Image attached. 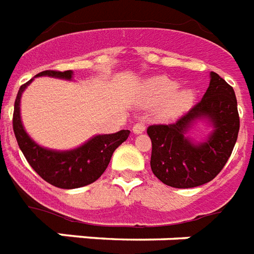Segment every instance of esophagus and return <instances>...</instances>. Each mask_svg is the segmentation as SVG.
Masks as SVG:
<instances>
[{
  "instance_id": "1",
  "label": "esophagus",
  "mask_w": 254,
  "mask_h": 254,
  "mask_svg": "<svg viewBox=\"0 0 254 254\" xmlns=\"http://www.w3.org/2000/svg\"><path fill=\"white\" fill-rule=\"evenodd\" d=\"M142 131H145L144 124L142 123L134 124V127H133V133H135V134H140V133H142Z\"/></svg>"
}]
</instances>
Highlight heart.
Masks as SVG:
<instances>
[{
    "label": "heart",
    "instance_id": "heart-1",
    "mask_svg": "<svg viewBox=\"0 0 254 254\" xmlns=\"http://www.w3.org/2000/svg\"><path fill=\"white\" fill-rule=\"evenodd\" d=\"M177 81L166 75L150 78L146 84V102L162 101L158 116L161 119H174L188 110L194 101V92L189 88L177 89Z\"/></svg>",
    "mask_w": 254,
    "mask_h": 254
}]
</instances>
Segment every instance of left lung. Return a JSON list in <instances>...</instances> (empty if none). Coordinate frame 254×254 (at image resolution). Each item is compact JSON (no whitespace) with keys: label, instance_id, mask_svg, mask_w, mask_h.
Returning a JSON list of instances; mask_svg holds the SVG:
<instances>
[{"label":"left lung","instance_id":"left-lung-1","mask_svg":"<svg viewBox=\"0 0 254 254\" xmlns=\"http://www.w3.org/2000/svg\"><path fill=\"white\" fill-rule=\"evenodd\" d=\"M206 118L213 131L205 143L194 144L186 137L191 124ZM240 130L237 100L233 88L217 73L210 71V84L204 97L187 114L169 125H150V168L160 181L187 189L212 181L233 152Z\"/></svg>","mask_w":254,"mask_h":254}]
</instances>
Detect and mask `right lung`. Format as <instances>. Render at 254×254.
Segmentation results:
<instances>
[{
	"label": "right lung",
	"instance_id": "right-lung-1",
	"mask_svg": "<svg viewBox=\"0 0 254 254\" xmlns=\"http://www.w3.org/2000/svg\"><path fill=\"white\" fill-rule=\"evenodd\" d=\"M50 75L64 80H71L73 71L45 70L36 77ZM32 82L21 85L14 101L13 112V130L21 152L24 153L26 161L40 177L46 183L61 189H75L94 183L105 172L112 158V154L124 141H127L129 130H120L113 134H98L85 142L82 146L66 152L50 150L37 145L25 131L21 116L19 101L25 88Z\"/></svg>",
	"mask_w": 254,
	"mask_h": 254
}]
</instances>
